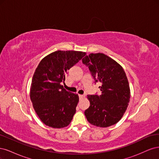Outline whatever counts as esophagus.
I'll list each match as a JSON object with an SVG mask.
<instances>
[{"label": "esophagus", "instance_id": "34e87169", "mask_svg": "<svg viewBox=\"0 0 159 159\" xmlns=\"http://www.w3.org/2000/svg\"><path fill=\"white\" fill-rule=\"evenodd\" d=\"M79 98H80V99H83L84 98H85V95H79Z\"/></svg>", "mask_w": 159, "mask_h": 159}]
</instances>
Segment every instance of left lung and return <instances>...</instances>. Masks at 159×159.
<instances>
[{"label":"left lung","mask_w":159,"mask_h":159,"mask_svg":"<svg viewBox=\"0 0 159 159\" xmlns=\"http://www.w3.org/2000/svg\"><path fill=\"white\" fill-rule=\"evenodd\" d=\"M82 62L96 82L102 85L100 95H88L90 105L84 113L88 122L100 127L116 124L127 110L131 97L125 72L116 61L103 53H91Z\"/></svg>","instance_id":"left-lung-1"}]
</instances>
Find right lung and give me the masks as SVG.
I'll return each instance as SVG.
<instances>
[{
    "label": "right lung",
    "instance_id": "1",
    "mask_svg": "<svg viewBox=\"0 0 159 159\" xmlns=\"http://www.w3.org/2000/svg\"><path fill=\"white\" fill-rule=\"evenodd\" d=\"M86 53L57 50L44 57L34 74L30 96L38 117L46 125L64 128L71 123L79 102L78 94L66 91L67 71L81 60Z\"/></svg>",
    "mask_w": 159,
    "mask_h": 159
}]
</instances>
